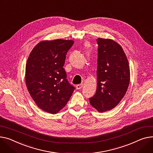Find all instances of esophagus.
<instances>
[{"instance_id": "obj_1", "label": "esophagus", "mask_w": 153, "mask_h": 153, "mask_svg": "<svg viewBox=\"0 0 153 153\" xmlns=\"http://www.w3.org/2000/svg\"><path fill=\"white\" fill-rule=\"evenodd\" d=\"M83 87V84H78L76 85V88L77 89H80Z\"/></svg>"}]
</instances>
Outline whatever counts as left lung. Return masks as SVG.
<instances>
[{"instance_id": "8db88e82", "label": "left lung", "mask_w": 153, "mask_h": 153, "mask_svg": "<svg viewBox=\"0 0 153 153\" xmlns=\"http://www.w3.org/2000/svg\"><path fill=\"white\" fill-rule=\"evenodd\" d=\"M97 88L90 103L99 113L115 108L128 89L130 66L120 44L111 39L98 38Z\"/></svg>"}]
</instances>
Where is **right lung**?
<instances>
[{
  "instance_id": "obj_1",
  "label": "right lung",
  "mask_w": 153,
  "mask_h": 153,
  "mask_svg": "<svg viewBox=\"0 0 153 153\" xmlns=\"http://www.w3.org/2000/svg\"><path fill=\"white\" fill-rule=\"evenodd\" d=\"M74 42L60 39L42 40L29 55L25 71L26 87L37 106L47 113H58L74 91L63 68L66 53Z\"/></svg>"
}]
</instances>
